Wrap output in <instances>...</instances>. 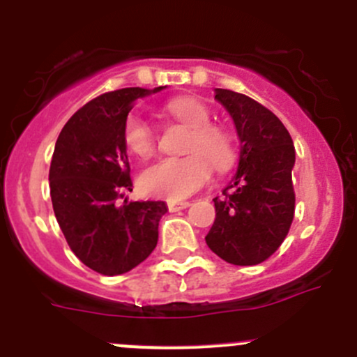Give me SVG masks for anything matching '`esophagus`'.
Segmentation results:
<instances>
[{
  "label": "esophagus",
  "mask_w": 357,
  "mask_h": 357,
  "mask_svg": "<svg viewBox=\"0 0 357 357\" xmlns=\"http://www.w3.org/2000/svg\"><path fill=\"white\" fill-rule=\"evenodd\" d=\"M190 207V202H169L167 204V208L171 212H178V211H183V208Z\"/></svg>",
  "instance_id": "1"
}]
</instances>
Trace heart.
<instances>
[{
    "instance_id": "obj_1",
    "label": "heart",
    "mask_w": 357,
    "mask_h": 357,
    "mask_svg": "<svg viewBox=\"0 0 357 357\" xmlns=\"http://www.w3.org/2000/svg\"><path fill=\"white\" fill-rule=\"evenodd\" d=\"M165 110L192 128L186 157H167L153 162L139 174V188L146 195L178 202L200 190L211 178V165L225 171L233 164L235 145L225 129L211 124V110L192 96H181L165 103ZM126 149L138 157H150L155 152V132L146 121L132 114L122 129ZM211 164L208 165V162Z\"/></svg>"
}]
</instances>
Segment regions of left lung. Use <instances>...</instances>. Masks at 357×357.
Listing matches in <instances>:
<instances>
[{"label": "left lung", "mask_w": 357, "mask_h": 357, "mask_svg": "<svg viewBox=\"0 0 357 357\" xmlns=\"http://www.w3.org/2000/svg\"><path fill=\"white\" fill-rule=\"evenodd\" d=\"M215 100L235 122L240 160L233 181L214 199L215 221L205 242L229 264H261L294 221V142L283 122L247 95L218 88Z\"/></svg>", "instance_id": "left-lung-1"}]
</instances>
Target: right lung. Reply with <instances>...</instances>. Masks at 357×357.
<instances>
[{"mask_svg":"<svg viewBox=\"0 0 357 357\" xmlns=\"http://www.w3.org/2000/svg\"><path fill=\"white\" fill-rule=\"evenodd\" d=\"M164 89L124 88L96 96L67 121L50 165V193L75 257L105 276L145 261L158 240L164 202H128L131 169L122 129L135 100Z\"/></svg>","mask_w":357,"mask_h":357,"instance_id":"1","label":"right lung"}]
</instances>
